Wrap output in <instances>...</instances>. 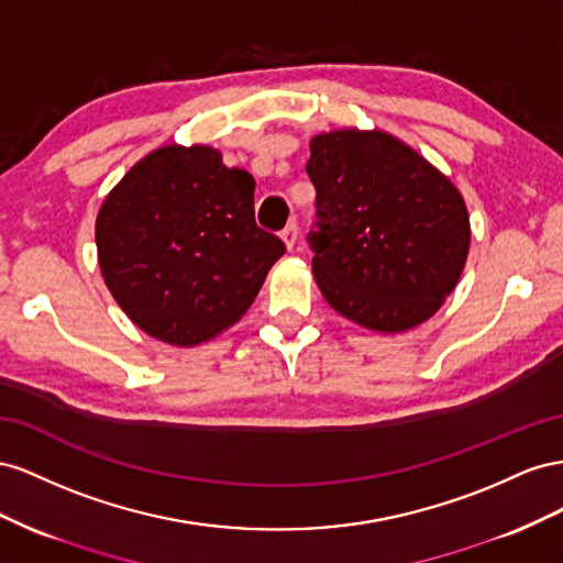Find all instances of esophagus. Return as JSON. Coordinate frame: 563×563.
I'll return each mask as SVG.
<instances>
[{
	"label": "esophagus",
	"mask_w": 563,
	"mask_h": 563,
	"mask_svg": "<svg viewBox=\"0 0 563 563\" xmlns=\"http://www.w3.org/2000/svg\"><path fill=\"white\" fill-rule=\"evenodd\" d=\"M280 238L285 240V245L287 247H295V243H297V238H299V227H297V221H290L287 223V227L283 229V233H280Z\"/></svg>",
	"instance_id": "34e87169"
}]
</instances>
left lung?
I'll return each instance as SVG.
<instances>
[{
    "label": "left lung",
    "mask_w": 563,
    "mask_h": 563,
    "mask_svg": "<svg viewBox=\"0 0 563 563\" xmlns=\"http://www.w3.org/2000/svg\"><path fill=\"white\" fill-rule=\"evenodd\" d=\"M313 276L334 311L379 332L424 323L470 252L457 188L406 143L342 130L311 141Z\"/></svg>",
    "instance_id": "8db88e82"
}]
</instances>
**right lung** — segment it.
<instances>
[{"label": "right lung", "instance_id": "obj_1", "mask_svg": "<svg viewBox=\"0 0 563 563\" xmlns=\"http://www.w3.org/2000/svg\"><path fill=\"white\" fill-rule=\"evenodd\" d=\"M122 311L155 340L196 346L233 325L285 243L254 221V179L205 146H165L126 172L96 219Z\"/></svg>", "mask_w": 563, "mask_h": 563}]
</instances>
